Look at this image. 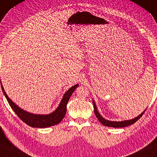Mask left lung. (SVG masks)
Segmentation results:
<instances>
[{
	"label": "left lung",
	"mask_w": 157,
	"mask_h": 157,
	"mask_svg": "<svg viewBox=\"0 0 157 157\" xmlns=\"http://www.w3.org/2000/svg\"><path fill=\"white\" fill-rule=\"evenodd\" d=\"M93 105H94V108L95 116L98 118V120L99 121V122L102 123L103 125L105 126H107V127H111V128H124V127H127V126H129L130 125H132L133 123H135L137 121H138L139 119L141 118L147 109H146L144 110V111L142 112L141 114H140L138 116L135 117V118L131 119V120H125L123 121H111L106 120V119H105L104 117L101 116V114H100L99 113V111H98L97 106H96V104L94 100H93Z\"/></svg>",
	"instance_id": "8db88e82"
}]
</instances>
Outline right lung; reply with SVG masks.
<instances>
[{"mask_svg":"<svg viewBox=\"0 0 157 157\" xmlns=\"http://www.w3.org/2000/svg\"><path fill=\"white\" fill-rule=\"evenodd\" d=\"M1 85L2 91H3L5 97L7 99V101H8V104H10L12 109L17 114L19 118L23 122L26 123L27 125L31 126L32 128H39L51 127V126L57 125V124L60 123V121L63 119L65 113H66L67 102H68L72 94L79 86L78 84L72 86L64 94L63 97L57 109L54 111H53L52 113L49 114H34L25 111V110L21 109L20 107H19L17 105H16L7 95L2 83L1 84Z\"/></svg>","mask_w":157,"mask_h":157,"instance_id":"obj_1","label":"right lung"}]
</instances>
